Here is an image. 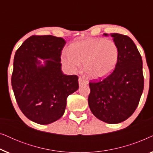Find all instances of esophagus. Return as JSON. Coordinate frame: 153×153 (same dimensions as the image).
<instances>
[{
	"instance_id": "obj_1",
	"label": "esophagus",
	"mask_w": 153,
	"mask_h": 153,
	"mask_svg": "<svg viewBox=\"0 0 153 153\" xmlns=\"http://www.w3.org/2000/svg\"><path fill=\"white\" fill-rule=\"evenodd\" d=\"M79 86H81V85H87L88 84V81L86 79L83 78V77L81 76H79Z\"/></svg>"
}]
</instances>
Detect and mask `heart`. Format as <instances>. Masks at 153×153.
I'll return each mask as SVG.
<instances>
[{
	"label": "heart",
	"instance_id": "b5f03b06",
	"mask_svg": "<svg viewBox=\"0 0 153 153\" xmlns=\"http://www.w3.org/2000/svg\"><path fill=\"white\" fill-rule=\"evenodd\" d=\"M116 43L104 38L78 42L70 46L62 56L64 65L71 72H76L84 63V70L93 79L106 78L114 72L118 60Z\"/></svg>",
	"mask_w": 153,
	"mask_h": 153
}]
</instances>
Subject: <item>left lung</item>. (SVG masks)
<instances>
[{"label":"left lung","mask_w":153,"mask_h":153,"mask_svg":"<svg viewBox=\"0 0 153 153\" xmlns=\"http://www.w3.org/2000/svg\"><path fill=\"white\" fill-rule=\"evenodd\" d=\"M110 35L118 48V62L104 80L89 83L88 102L96 118L117 124L129 118L139 104L144 86L143 61L130 37L118 33Z\"/></svg>","instance_id":"8db88e82"}]
</instances>
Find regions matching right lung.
<instances>
[{"label":"right lung","instance_id":"1","mask_svg":"<svg viewBox=\"0 0 153 153\" xmlns=\"http://www.w3.org/2000/svg\"><path fill=\"white\" fill-rule=\"evenodd\" d=\"M66 42L52 35H33L16 51L12 86L18 106L29 120L48 125L61 118L67 98L79 88L78 76L61 70ZM40 58L44 60L41 64Z\"/></svg>","mask_w":153,"mask_h":153}]
</instances>
